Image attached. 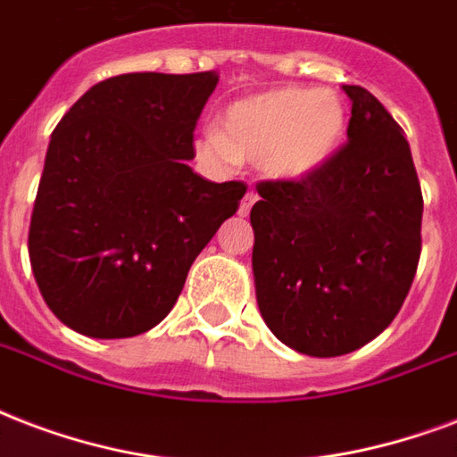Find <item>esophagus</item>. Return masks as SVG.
Instances as JSON below:
<instances>
[{"instance_id": "obj_1", "label": "esophagus", "mask_w": 457, "mask_h": 457, "mask_svg": "<svg viewBox=\"0 0 457 457\" xmlns=\"http://www.w3.org/2000/svg\"><path fill=\"white\" fill-rule=\"evenodd\" d=\"M254 203H257V193H253V190H247L245 197L240 200V207H238L240 217H247V214H250V210H253Z\"/></svg>"}]
</instances>
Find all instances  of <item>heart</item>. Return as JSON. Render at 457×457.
Returning <instances> with one entry per match:
<instances>
[{
  "instance_id": "heart-1",
  "label": "heart",
  "mask_w": 457,
  "mask_h": 457,
  "mask_svg": "<svg viewBox=\"0 0 457 457\" xmlns=\"http://www.w3.org/2000/svg\"><path fill=\"white\" fill-rule=\"evenodd\" d=\"M341 100L328 90L277 87L228 104L221 130L197 136V157L214 166L260 164L269 179L305 180L327 164L343 136Z\"/></svg>"
}]
</instances>
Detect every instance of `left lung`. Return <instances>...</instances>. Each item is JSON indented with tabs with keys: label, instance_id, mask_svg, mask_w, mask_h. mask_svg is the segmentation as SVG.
Returning a JSON list of instances; mask_svg holds the SVG:
<instances>
[{
	"label": "left lung",
	"instance_id": "8db88e82",
	"mask_svg": "<svg viewBox=\"0 0 457 457\" xmlns=\"http://www.w3.org/2000/svg\"><path fill=\"white\" fill-rule=\"evenodd\" d=\"M348 143L305 180H262L250 212L262 320L303 355L362 348L408 298L422 250V190L394 116L360 85Z\"/></svg>",
	"mask_w": 457,
	"mask_h": 457
}]
</instances>
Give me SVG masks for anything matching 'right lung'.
Segmentation results:
<instances>
[{
  "instance_id": "right-lung-1",
  "label": "right lung",
  "mask_w": 457,
  "mask_h": 457,
  "mask_svg": "<svg viewBox=\"0 0 457 457\" xmlns=\"http://www.w3.org/2000/svg\"><path fill=\"white\" fill-rule=\"evenodd\" d=\"M217 83L214 71L107 78L52 133L28 253L47 307L78 334L157 327L238 210L245 183H212L186 164Z\"/></svg>"
}]
</instances>
